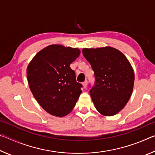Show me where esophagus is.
Here are the masks:
<instances>
[{
	"label": "esophagus",
	"mask_w": 155,
	"mask_h": 155,
	"mask_svg": "<svg viewBox=\"0 0 155 155\" xmlns=\"http://www.w3.org/2000/svg\"><path fill=\"white\" fill-rule=\"evenodd\" d=\"M83 87H84V88L87 87V81H85V82H83Z\"/></svg>",
	"instance_id": "esophagus-1"
}]
</instances>
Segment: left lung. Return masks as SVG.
<instances>
[{
  "label": "left lung",
  "instance_id": "1",
  "mask_svg": "<svg viewBox=\"0 0 155 155\" xmlns=\"http://www.w3.org/2000/svg\"><path fill=\"white\" fill-rule=\"evenodd\" d=\"M83 54L91 65L95 83L90 96L99 113L112 116L124 108L133 92L135 75L124 54L112 47L83 48Z\"/></svg>",
  "mask_w": 155,
  "mask_h": 155
}]
</instances>
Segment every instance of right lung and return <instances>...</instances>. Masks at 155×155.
I'll return each mask as SVG.
<instances>
[{"mask_svg":"<svg viewBox=\"0 0 155 155\" xmlns=\"http://www.w3.org/2000/svg\"><path fill=\"white\" fill-rule=\"evenodd\" d=\"M77 48L52 44L36 54L28 64L27 80L40 105L48 114L63 117L72 111L82 92L70 64L80 55Z\"/></svg>","mask_w":155,"mask_h":155,"instance_id":"1","label":"right lung"}]
</instances>
